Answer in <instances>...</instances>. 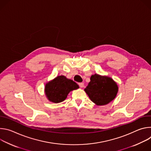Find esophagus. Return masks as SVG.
Masks as SVG:
<instances>
[{
  "label": "esophagus",
  "mask_w": 151,
  "mask_h": 151,
  "mask_svg": "<svg viewBox=\"0 0 151 151\" xmlns=\"http://www.w3.org/2000/svg\"><path fill=\"white\" fill-rule=\"evenodd\" d=\"M78 84H79V87H80L81 88L83 87V83L82 82H80V83H79Z\"/></svg>",
  "instance_id": "1"
}]
</instances>
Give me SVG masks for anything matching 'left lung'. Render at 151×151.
Listing matches in <instances>:
<instances>
[{"instance_id": "1", "label": "left lung", "mask_w": 151, "mask_h": 151, "mask_svg": "<svg viewBox=\"0 0 151 151\" xmlns=\"http://www.w3.org/2000/svg\"><path fill=\"white\" fill-rule=\"evenodd\" d=\"M118 86L111 78L97 74L92 75L85 91L97 105H105L112 101L118 93Z\"/></svg>"}]
</instances>
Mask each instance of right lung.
I'll list each match as a JSON object with an SVG mask.
<instances>
[{
  "instance_id": "1",
  "label": "right lung",
  "mask_w": 151,
  "mask_h": 151,
  "mask_svg": "<svg viewBox=\"0 0 151 151\" xmlns=\"http://www.w3.org/2000/svg\"><path fill=\"white\" fill-rule=\"evenodd\" d=\"M78 88V85L72 80L58 76L46 84L45 91L48 100L57 103L64 101L70 91Z\"/></svg>"
}]
</instances>
